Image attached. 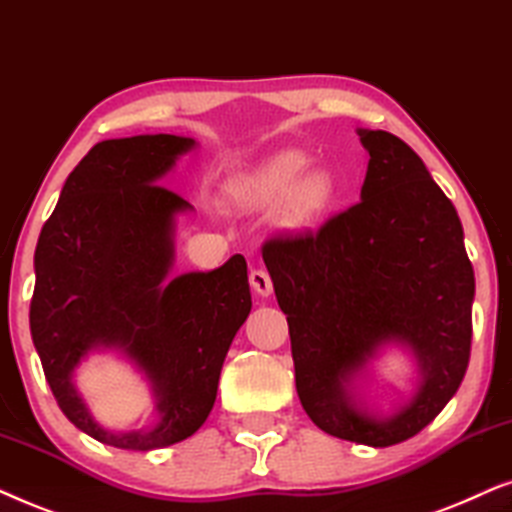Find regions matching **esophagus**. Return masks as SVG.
Returning a JSON list of instances; mask_svg holds the SVG:
<instances>
[{
    "mask_svg": "<svg viewBox=\"0 0 512 512\" xmlns=\"http://www.w3.org/2000/svg\"><path fill=\"white\" fill-rule=\"evenodd\" d=\"M250 285L255 288L257 295L269 297L274 292V283H271V276L267 269H252L250 271Z\"/></svg>",
    "mask_w": 512,
    "mask_h": 512,
    "instance_id": "esophagus-1",
    "label": "esophagus"
}]
</instances>
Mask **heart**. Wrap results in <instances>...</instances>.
I'll return each mask as SVG.
<instances>
[{"label": "heart", "instance_id": "1", "mask_svg": "<svg viewBox=\"0 0 512 512\" xmlns=\"http://www.w3.org/2000/svg\"><path fill=\"white\" fill-rule=\"evenodd\" d=\"M311 159L283 149L231 180V196L245 208H274L281 203L283 224L306 227L327 213L337 199V177L327 168H309Z\"/></svg>", "mask_w": 512, "mask_h": 512}]
</instances>
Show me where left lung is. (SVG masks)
<instances>
[{
  "mask_svg": "<svg viewBox=\"0 0 512 512\" xmlns=\"http://www.w3.org/2000/svg\"><path fill=\"white\" fill-rule=\"evenodd\" d=\"M370 152L360 203L318 231L271 238L262 257L288 316L297 395L320 431L398 445L459 391L473 337V264L461 220L419 154L386 131H358ZM410 345L418 393L391 420L352 405L350 379L381 345Z\"/></svg>",
  "mask_w": 512,
  "mask_h": 512,
  "instance_id": "left-lung-1",
  "label": "left lung"
}]
</instances>
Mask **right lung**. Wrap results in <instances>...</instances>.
Listing matches in <instances>:
<instances>
[{
    "label": "right lung",
    "mask_w": 512,
    "mask_h": 512,
    "mask_svg": "<svg viewBox=\"0 0 512 512\" xmlns=\"http://www.w3.org/2000/svg\"><path fill=\"white\" fill-rule=\"evenodd\" d=\"M192 147L166 133L98 142L34 250L30 332L46 381L74 426L117 449L149 452L199 431L252 306L243 255L168 278L175 215L192 206L159 182ZM93 348H119L148 374L160 410L152 429L114 434L90 417L71 374Z\"/></svg>",
    "instance_id": "add662e5"
}]
</instances>
